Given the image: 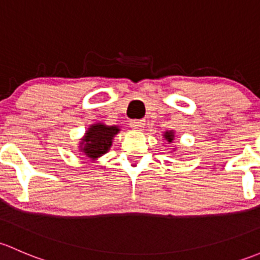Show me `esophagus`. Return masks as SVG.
Wrapping results in <instances>:
<instances>
[{
	"mask_svg": "<svg viewBox=\"0 0 260 260\" xmlns=\"http://www.w3.org/2000/svg\"><path fill=\"white\" fill-rule=\"evenodd\" d=\"M144 126H145V120L135 119L130 121V127H133L134 130H143Z\"/></svg>",
	"mask_w": 260,
	"mask_h": 260,
	"instance_id": "esophagus-1",
	"label": "esophagus"
}]
</instances>
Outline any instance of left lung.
I'll return each mask as SVG.
<instances>
[{"label":"left lung","mask_w":260,"mask_h":260,"mask_svg":"<svg viewBox=\"0 0 260 260\" xmlns=\"http://www.w3.org/2000/svg\"><path fill=\"white\" fill-rule=\"evenodd\" d=\"M162 138H164V140L167 141V143L171 144L174 141V138H175V131L174 130H167L164 134H162ZM175 149V148H174ZM171 150V151H175V150Z\"/></svg>","instance_id":"obj_1"}]
</instances>
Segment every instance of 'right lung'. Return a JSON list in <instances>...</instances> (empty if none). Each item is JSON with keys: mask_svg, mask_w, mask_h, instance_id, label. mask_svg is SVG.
Wrapping results in <instances>:
<instances>
[{"mask_svg": "<svg viewBox=\"0 0 260 260\" xmlns=\"http://www.w3.org/2000/svg\"><path fill=\"white\" fill-rule=\"evenodd\" d=\"M119 133L120 127L117 125L110 126L104 122L91 124L85 135L80 139L81 141H80L79 152L84 155L86 159L95 161L110 150L112 140H114L115 135H117Z\"/></svg>", "mask_w": 260, "mask_h": 260, "instance_id": "add662e5", "label": "right lung"}]
</instances>
